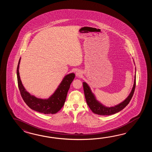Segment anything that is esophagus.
<instances>
[{
    "instance_id": "1",
    "label": "esophagus",
    "mask_w": 152,
    "mask_h": 152,
    "mask_svg": "<svg viewBox=\"0 0 152 152\" xmlns=\"http://www.w3.org/2000/svg\"><path fill=\"white\" fill-rule=\"evenodd\" d=\"M81 74H82V73L80 70H77V71L76 72V75L77 77H80Z\"/></svg>"
}]
</instances>
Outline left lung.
Returning a JSON list of instances; mask_svg holds the SVG:
<instances>
[{
  "label": "left lung",
  "instance_id": "1",
  "mask_svg": "<svg viewBox=\"0 0 152 152\" xmlns=\"http://www.w3.org/2000/svg\"><path fill=\"white\" fill-rule=\"evenodd\" d=\"M83 88H84V94L85 99L86 100L87 105L90 108L91 111L94 113L99 115H111L115 113H118L120 111L123 109L129 104L130 100L132 98V96L134 93L136 86V75H135L134 84L132 87V90L129 96L126 98L123 102L113 107H106L99 103L97 100L94 94L91 90L90 88L88 86L87 83L83 82Z\"/></svg>",
  "mask_w": 152,
  "mask_h": 152
}]
</instances>
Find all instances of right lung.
I'll list each match as a JSON object with an SVG mask.
<instances>
[{"label": "right lung", "mask_w": 152, "mask_h": 152, "mask_svg": "<svg viewBox=\"0 0 152 152\" xmlns=\"http://www.w3.org/2000/svg\"><path fill=\"white\" fill-rule=\"evenodd\" d=\"M20 60L17 68L18 86L21 96L26 104L32 110L45 114H54L60 111L65 104L70 85L74 80L75 73L66 75L58 85L55 92L48 99H40L31 95L26 91L20 79L19 66Z\"/></svg>", "instance_id": "add662e5"}]
</instances>
